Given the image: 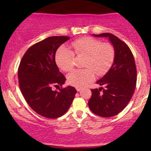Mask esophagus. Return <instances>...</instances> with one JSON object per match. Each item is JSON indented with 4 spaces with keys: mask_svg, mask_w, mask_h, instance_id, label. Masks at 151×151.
I'll list each match as a JSON object with an SVG mask.
<instances>
[{
    "mask_svg": "<svg viewBox=\"0 0 151 151\" xmlns=\"http://www.w3.org/2000/svg\"><path fill=\"white\" fill-rule=\"evenodd\" d=\"M76 89H77V91H80L82 89H81V87H76Z\"/></svg>",
    "mask_w": 151,
    "mask_h": 151,
    "instance_id": "obj_1",
    "label": "esophagus"
}]
</instances>
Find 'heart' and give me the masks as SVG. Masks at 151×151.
I'll list each match as a JSON object with an SVG mask.
<instances>
[{
  "instance_id": "b5f03b06",
  "label": "heart",
  "mask_w": 151,
  "mask_h": 151,
  "mask_svg": "<svg viewBox=\"0 0 151 151\" xmlns=\"http://www.w3.org/2000/svg\"><path fill=\"white\" fill-rule=\"evenodd\" d=\"M74 52L77 55H86L85 69L76 70L67 77L71 85L82 87L92 81L97 75H103L108 72L115 58V50L109 43H102L99 40L84 37L72 42ZM57 65L65 72H70L74 67V53L65 45L60 46L55 55Z\"/></svg>"
}]
</instances>
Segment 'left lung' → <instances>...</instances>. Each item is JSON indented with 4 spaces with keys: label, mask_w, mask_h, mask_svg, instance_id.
Listing matches in <instances>:
<instances>
[{
    "label": "left lung",
    "mask_w": 151,
    "mask_h": 151,
    "mask_svg": "<svg viewBox=\"0 0 151 151\" xmlns=\"http://www.w3.org/2000/svg\"><path fill=\"white\" fill-rule=\"evenodd\" d=\"M108 37L115 50V58L110 70L96 84L104 86L91 89L88 102L90 110L102 117H111L124 110L132 98L137 80L134 58L129 46L111 33L93 35Z\"/></svg>",
    "instance_id": "obj_1"
}]
</instances>
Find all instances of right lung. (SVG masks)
I'll return each instance as SVG.
<instances>
[{
    "label": "right lung",
    "mask_w": 151,
    "mask_h": 151,
    "mask_svg": "<svg viewBox=\"0 0 151 151\" xmlns=\"http://www.w3.org/2000/svg\"><path fill=\"white\" fill-rule=\"evenodd\" d=\"M69 39L52 36L35 43L26 51L18 67L19 86L25 101L36 113L48 119L64 115L77 93L73 86L62 88L66 78L55 62L57 50ZM59 86V91L52 89Z\"/></svg>",
    "instance_id": "right-lung-1"
}]
</instances>
